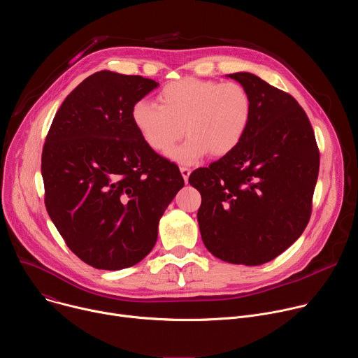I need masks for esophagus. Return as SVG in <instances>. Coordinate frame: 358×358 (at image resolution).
I'll return each instance as SVG.
<instances>
[{
    "label": "esophagus",
    "instance_id": "esophagus-1",
    "mask_svg": "<svg viewBox=\"0 0 358 358\" xmlns=\"http://www.w3.org/2000/svg\"><path fill=\"white\" fill-rule=\"evenodd\" d=\"M180 171H181V176H182L184 181L187 182V181H188V177H189V174H191V169L182 166V167H180Z\"/></svg>",
    "mask_w": 358,
    "mask_h": 358
}]
</instances>
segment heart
Returning <instances> with one entry per match:
<instances>
[{"label": "heart", "mask_w": 358, "mask_h": 358, "mask_svg": "<svg viewBox=\"0 0 358 358\" xmlns=\"http://www.w3.org/2000/svg\"><path fill=\"white\" fill-rule=\"evenodd\" d=\"M159 105L138 100L131 108V120L143 141L159 155H166L182 137L170 157L192 164L210 151L222 157L243 138L250 115L249 92L239 83L184 78L167 83L157 96Z\"/></svg>", "instance_id": "obj_1"}]
</instances>
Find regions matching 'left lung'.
Masks as SVG:
<instances>
[{
  "label": "left lung",
  "instance_id": "8db88e82",
  "mask_svg": "<svg viewBox=\"0 0 358 358\" xmlns=\"http://www.w3.org/2000/svg\"><path fill=\"white\" fill-rule=\"evenodd\" d=\"M228 78L250 94L248 130L234 151L192 171L188 182L202 198L203 245L224 262L257 266L285 252L309 224L320 155L293 96L249 72Z\"/></svg>",
  "mask_w": 358,
  "mask_h": 358
}]
</instances>
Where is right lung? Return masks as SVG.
<instances>
[{
    "label": "right lung",
    "instance_id": "1",
    "mask_svg": "<svg viewBox=\"0 0 358 358\" xmlns=\"http://www.w3.org/2000/svg\"><path fill=\"white\" fill-rule=\"evenodd\" d=\"M157 86L96 72L66 96L48 131L41 164L46 211L68 248L96 269L144 259L184 187L178 167L152 151L131 120L133 105Z\"/></svg>",
    "mask_w": 358,
    "mask_h": 358
}]
</instances>
